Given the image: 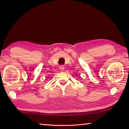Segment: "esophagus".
Returning a JSON list of instances; mask_svg holds the SVG:
<instances>
[{
    "instance_id": "obj_1",
    "label": "esophagus",
    "mask_w": 129,
    "mask_h": 129,
    "mask_svg": "<svg viewBox=\"0 0 129 129\" xmlns=\"http://www.w3.org/2000/svg\"><path fill=\"white\" fill-rule=\"evenodd\" d=\"M60 69L61 70V71H64V69H65V67L64 65H61V66H60Z\"/></svg>"
}]
</instances>
